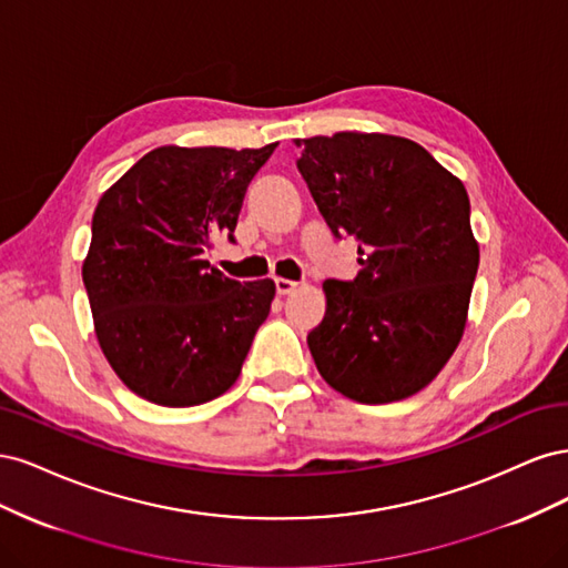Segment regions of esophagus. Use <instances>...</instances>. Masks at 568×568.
Listing matches in <instances>:
<instances>
[{
    "mask_svg": "<svg viewBox=\"0 0 568 568\" xmlns=\"http://www.w3.org/2000/svg\"><path fill=\"white\" fill-rule=\"evenodd\" d=\"M274 286H277V294H280V296H286V294H291V291H294L298 284L291 282V280H284V277H277V280H274Z\"/></svg>",
    "mask_w": 568,
    "mask_h": 568,
    "instance_id": "obj_1",
    "label": "esophagus"
}]
</instances>
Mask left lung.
<instances>
[{"label":"left lung","instance_id":"8db88e82","mask_svg":"<svg viewBox=\"0 0 568 568\" xmlns=\"http://www.w3.org/2000/svg\"><path fill=\"white\" fill-rule=\"evenodd\" d=\"M322 217L355 236L353 282L322 284L326 311L307 334L322 379L382 405L432 384L467 324L478 244L464 184L405 136L336 132L296 140Z\"/></svg>","mask_w":568,"mask_h":568}]
</instances>
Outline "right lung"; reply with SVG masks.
<instances>
[{
  "mask_svg": "<svg viewBox=\"0 0 568 568\" xmlns=\"http://www.w3.org/2000/svg\"><path fill=\"white\" fill-rule=\"evenodd\" d=\"M274 149L159 146L99 199L82 282L99 346L140 398L201 405L242 372L274 282L230 280L205 253L215 236L234 242L246 189Z\"/></svg>",
  "mask_w": 568,
  "mask_h": 568,
  "instance_id": "add662e5",
  "label": "right lung"
}]
</instances>
